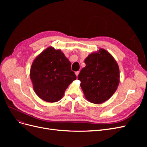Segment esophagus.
Masks as SVG:
<instances>
[{
    "label": "esophagus",
    "instance_id": "obj_1",
    "mask_svg": "<svg viewBox=\"0 0 147 147\" xmlns=\"http://www.w3.org/2000/svg\"><path fill=\"white\" fill-rule=\"evenodd\" d=\"M79 73H80L79 71H77V72H75V75H76L77 77H78V75Z\"/></svg>",
    "mask_w": 147,
    "mask_h": 147
}]
</instances>
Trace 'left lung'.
I'll use <instances>...</instances> for the list:
<instances>
[{
	"instance_id": "left-lung-1",
	"label": "left lung",
	"mask_w": 147,
	"mask_h": 147,
	"mask_svg": "<svg viewBox=\"0 0 147 147\" xmlns=\"http://www.w3.org/2000/svg\"><path fill=\"white\" fill-rule=\"evenodd\" d=\"M84 63L78 76L84 97L91 103H103L112 96L119 83L117 61L109 52L100 48L89 55Z\"/></svg>"
}]
</instances>
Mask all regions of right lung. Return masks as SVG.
Wrapping results in <instances>:
<instances>
[{"label":"right lung","mask_w":147,"mask_h":147,"mask_svg":"<svg viewBox=\"0 0 147 147\" xmlns=\"http://www.w3.org/2000/svg\"><path fill=\"white\" fill-rule=\"evenodd\" d=\"M30 78L36 94L48 102L60 100L68 86L77 79L71 63L61 50L49 47L34 60Z\"/></svg>","instance_id":"right-lung-1"}]
</instances>
